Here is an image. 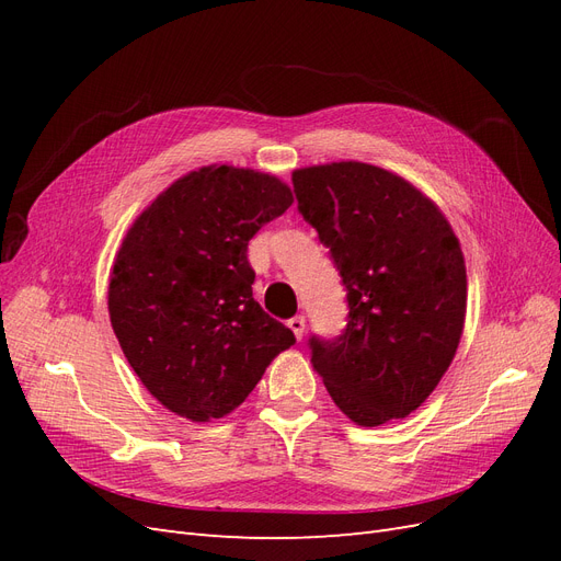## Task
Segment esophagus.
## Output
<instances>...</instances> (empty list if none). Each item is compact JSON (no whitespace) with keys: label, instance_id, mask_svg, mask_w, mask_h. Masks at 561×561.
<instances>
[{"label":"esophagus","instance_id":"34e87169","mask_svg":"<svg viewBox=\"0 0 561 561\" xmlns=\"http://www.w3.org/2000/svg\"><path fill=\"white\" fill-rule=\"evenodd\" d=\"M287 328H290V330L295 332L297 342H301V339H304V330H307V320H304V316H295V318L287 320Z\"/></svg>","mask_w":561,"mask_h":561}]
</instances>
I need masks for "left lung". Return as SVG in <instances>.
I'll return each instance as SVG.
<instances>
[{
  "mask_svg": "<svg viewBox=\"0 0 561 561\" xmlns=\"http://www.w3.org/2000/svg\"><path fill=\"white\" fill-rule=\"evenodd\" d=\"M293 184L348 301L342 334L309 339L313 369L358 426L404 419L433 393L461 342V245L435 203L383 168L311 165Z\"/></svg>",
  "mask_w": 561,
  "mask_h": 561,
  "instance_id": "1",
  "label": "left lung"
}]
</instances>
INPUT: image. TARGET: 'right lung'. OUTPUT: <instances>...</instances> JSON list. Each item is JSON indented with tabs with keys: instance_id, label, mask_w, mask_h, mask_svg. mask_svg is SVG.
Wrapping results in <instances>:
<instances>
[{
	"instance_id": "obj_1",
	"label": "right lung",
	"mask_w": 561,
	"mask_h": 561,
	"mask_svg": "<svg viewBox=\"0 0 561 561\" xmlns=\"http://www.w3.org/2000/svg\"><path fill=\"white\" fill-rule=\"evenodd\" d=\"M274 175L206 165L173 182L116 252L107 307L126 360L165 410L222 419L295 334L252 297L248 243L293 206Z\"/></svg>"
}]
</instances>
